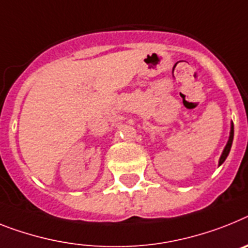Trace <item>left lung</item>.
Masks as SVG:
<instances>
[{
    "label": "left lung",
    "instance_id": "1",
    "mask_svg": "<svg viewBox=\"0 0 248 248\" xmlns=\"http://www.w3.org/2000/svg\"><path fill=\"white\" fill-rule=\"evenodd\" d=\"M232 142H233V122H231V131H230V137H228V141H227L226 146H224L223 151H222V155L219 157V161H218V166H220L224 163V160L227 159V156L230 154L231 147H232Z\"/></svg>",
    "mask_w": 248,
    "mask_h": 248
}]
</instances>
